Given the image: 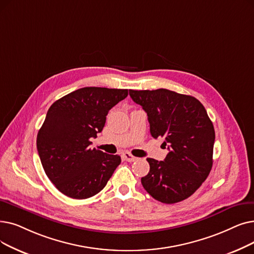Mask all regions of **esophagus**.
<instances>
[{"label":"esophagus","mask_w":254,"mask_h":254,"mask_svg":"<svg viewBox=\"0 0 254 254\" xmlns=\"http://www.w3.org/2000/svg\"><path fill=\"white\" fill-rule=\"evenodd\" d=\"M123 156H124L125 160L127 161V162H134V161L137 160V158L134 157L133 154H130L129 152H125V153H123Z\"/></svg>","instance_id":"1"}]
</instances>
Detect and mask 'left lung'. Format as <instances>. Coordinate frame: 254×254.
<instances>
[{"label": "left lung", "instance_id": "1", "mask_svg": "<svg viewBox=\"0 0 254 254\" xmlns=\"http://www.w3.org/2000/svg\"><path fill=\"white\" fill-rule=\"evenodd\" d=\"M147 113L150 134L164 137L169 152L164 161L147 159L149 172L141 184L154 199L176 203L190 197L213 166L215 129L203 105L191 95L167 89L129 90Z\"/></svg>", "mask_w": 254, "mask_h": 254}]
</instances>
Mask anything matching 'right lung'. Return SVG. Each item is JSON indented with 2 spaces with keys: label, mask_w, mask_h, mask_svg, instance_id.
Returning <instances> with one entry per match:
<instances>
[{
  "label": "right lung",
  "mask_w": 254,
  "mask_h": 254,
  "mask_svg": "<svg viewBox=\"0 0 254 254\" xmlns=\"http://www.w3.org/2000/svg\"><path fill=\"white\" fill-rule=\"evenodd\" d=\"M127 89L84 87L61 97L49 109L37 135L46 174L64 195L86 199L101 192L121 162L118 154L91 149L109 111Z\"/></svg>",
  "instance_id": "1"
}]
</instances>
